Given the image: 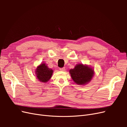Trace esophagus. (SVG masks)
I'll list each match as a JSON object with an SVG mask.
<instances>
[{"label":"esophagus","mask_w":127,"mask_h":127,"mask_svg":"<svg viewBox=\"0 0 127 127\" xmlns=\"http://www.w3.org/2000/svg\"><path fill=\"white\" fill-rule=\"evenodd\" d=\"M65 70V68L64 67V68H60V71H64Z\"/></svg>","instance_id":"1"}]
</instances>
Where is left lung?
Here are the masks:
<instances>
[{"label":"left lung","instance_id":"obj_1","mask_svg":"<svg viewBox=\"0 0 127 127\" xmlns=\"http://www.w3.org/2000/svg\"><path fill=\"white\" fill-rule=\"evenodd\" d=\"M71 77L76 84L85 85L91 82L94 75L93 68L87 64H77L74 69L69 70Z\"/></svg>","mask_w":127,"mask_h":127}]
</instances>
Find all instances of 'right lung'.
Returning <instances> with one entry per match:
<instances>
[{"mask_svg":"<svg viewBox=\"0 0 127 127\" xmlns=\"http://www.w3.org/2000/svg\"><path fill=\"white\" fill-rule=\"evenodd\" d=\"M53 70L49 68L45 63H42L38 66L35 71V76L40 82L45 83L50 79Z\"/></svg>","mask_w":127,"mask_h":127,"instance_id":"right-lung-1","label":"right lung"}]
</instances>
